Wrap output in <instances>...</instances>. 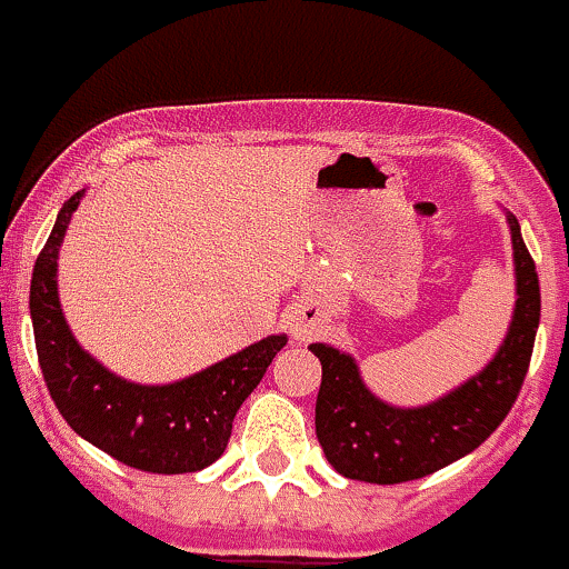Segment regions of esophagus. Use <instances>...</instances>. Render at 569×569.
Returning a JSON list of instances; mask_svg holds the SVG:
<instances>
[{"label": "esophagus", "instance_id": "1", "mask_svg": "<svg viewBox=\"0 0 569 569\" xmlns=\"http://www.w3.org/2000/svg\"><path fill=\"white\" fill-rule=\"evenodd\" d=\"M293 335H297V338H302V331H293Z\"/></svg>", "mask_w": 569, "mask_h": 569}]
</instances>
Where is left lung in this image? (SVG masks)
I'll use <instances>...</instances> for the list:
<instances>
[{"instance_id": "8db88e82", "label": "left lung", "mask_w": 569, "mask_h": 569, "mask_svg": "<svg viewBox=\"0 0 569 569\" xmlns=\"http://www.w3.org/2000/svg\"><path fill=\"white\" fill-rule=\"evenodd\" d=\"M508 226L517 272L515 320L493 361L438 402L420 408L388 406L363 388L358 363L347 352L311 343V352L322 363L313 413L317 440L340 476L370 485L422 479L481 447L506 420L529 372L540 322L538 270L511 213Z\"/></svg>"}]
</instances>
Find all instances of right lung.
I'll use <instances>...</instances> for the list:
<instances>
[{
    "mask_svg": "<svg viewBox=\"0 0 569 569\" xmlns=\"http://www.w3.org/2000/svg\"><path fill=\"white\" fill-rule=\"evenodd\" d=\"M81 193L63 202L31 272V326L49 397L76 435L143 472H197L226 452L234 413L288 343L270 335L172 385H131L79 347L58 302V249Z\"/></svg>",
    "mask_w": 569,
    "mask_h": 569,
    "instance_id": "1",
    "label": "right lung"
}]
</instances>
